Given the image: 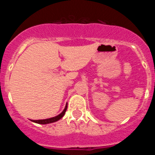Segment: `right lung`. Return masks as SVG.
Returning a JSON list of instances; mask_svg holds the SVG:
<instances>
[{
    "label": "right lung",
    "instance_id": "obj_1",
    "mask_svg": "<svg viewBox=\"0 0 155 155\" xmlns=\"http://www.w3.org/2000/svg\"><path fill=\"white\" fill-rule=\"evenodd\" d=\"M68 109V103L66 104V106L64 108V109L63 110V112L61 113L58 115L57 116H54V117H52V118L46 119V120H31V121L34 122L35 124H52V123H54V122L58 121L59 120H61L63 116H64L66 113V110Z\"/></svg>",
    "mask_w": 155,
    "mask_h": 155
}]
</instances>
